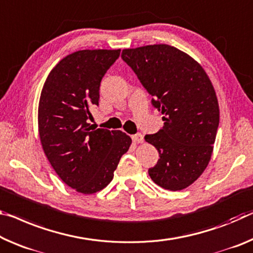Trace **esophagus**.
<instances>
[{
	"label": "esophagus",
	"mask_w": 253,
	"mask_h": 253,
	"mask_svg": "<svg viewBox=\"0 0 253 253\" xmlns=\"http://www.w3.org/2000/svg\"><path fill=\"white\" fill-rule=\"evenodd\" d=\"M131 138H133V141H134L135 143H137V144H142V143L144 142V137H143L142 134L133 135V136H131Z\"/></svg>",
	"instance_id": "esophagus-1"
}]
</instances>
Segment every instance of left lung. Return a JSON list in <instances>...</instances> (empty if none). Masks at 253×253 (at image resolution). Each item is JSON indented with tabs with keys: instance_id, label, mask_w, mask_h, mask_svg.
<instances>
[{
	"instance_id": "obj_1",
	"label": "left lung",
	"mask_w": 253,
	"mask_h": 253,
	"mask_svg": "<svg viewBox=\"0 0 253 253\" xmlns=\"http://www.w3.org/2000/svg\"><path fill=\"white\" fill-rule=\"evenodd\" d=\"M122 57L163 115L162 129L145 136L160 154L148 174L164 189L182 190L202 175L213 154L219 123L213 84L196 59L166 43L126 48Z\"/></svg>"
}]
</instances>
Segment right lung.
Returning a JSON list of instances; mask_svg holds the SVG:
<instances>
[{
	"instance_id": "right-lung-1",
	"label": "right lung",
	"mask_w": 253,
	"mask_h": 253,
	"mask_svg": "<svg viewBox=\"0 0 253 253\" xmlns=\"http://www.w3.org/2000/svg\"><path fill=\"white\" fill-rule=\"evenodd\" d=\"M120 49L78 50L59 61L40 93L38 133L42 150L59 178L91 195L106 188L131 138L122 130L90 125L99 105L100 82Z\"/></svg>"
}]
</instances>
